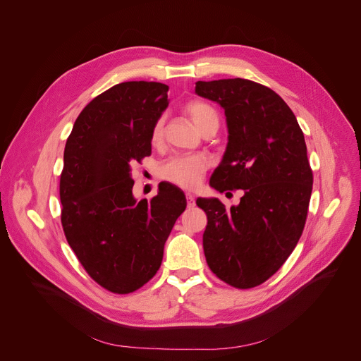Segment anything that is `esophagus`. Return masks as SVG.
Here are the masks:
<instances>
[{
	"label": "esophagus",
	"instance_id": "esophagus-1",
	"mask_svg": "<svg viewBox=\"0 0 361 361\" xmlns=\"http://www.w3.org/2000/svg\"><path fill=\"white\" fill-rule=\"evenodd\" d=\"M185 198H187V207H188V209H192L194 205H195V200H194V197H192L191 194H187V195H185Z\"/></svg>",
	"mask_w": 361,
	"mask_h": 361
}]
</instances>
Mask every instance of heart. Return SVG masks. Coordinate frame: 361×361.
<instances>
[{
  "label": "heart",
  "mask_w": 361,
  "mask_h": 361,
  "mask_svg": "<svg viewBox=\"0 0 361 361\" xmlns=\"http://www.w3.org/2000/svg\"><path fill=\"white\" fill-rule=\"evenodd\" d=\"M185 113L194 123V126L204 133L209 128L219 127V114L214 107L200 99L190 101L184 107ZM166 117L161 116L152 126L151 144L160 145L164 140ZM210 169V160L201 154L191 156H176L167 160L160 167V177L171 184H176L184 190H195L201 185L205 173Z\"/></svg>",
  "instance_id": "obj_1"
}]
</instances>
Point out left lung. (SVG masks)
<instances>
[{
    "mask_svg": "<svg viewBox=\"0 0 361 361\" xmlns=\"http://www.w3.org/2000/svg\"><path fill=\"white\" fill-rule=\"evenodd\" d=\"M195 92L219 102L228 128L210 185L244 190L230 210L217 198H197L207 214L205 260L235 288L260 286L286 263L304 230L313 190L304 134L284 99L259 82L197 81Z\"/></svg>",
    "mask_w": 361,
    "mask_h": 361,
    "instance_id": "8db88e82",
    "label": "left lung"
}]
</instances>
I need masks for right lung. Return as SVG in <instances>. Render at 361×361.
I'll return each instance as SVG.
<instances>
[{"mask_svg":"<svg viewBox=\"0 0 361 361\" xmlns=\"http://www.w3.org/2000/svg\"><path fill=\"white\" fill-rule=\"evenodd\" d=\"M167 91L154 81L109 88L84 107L66 142L63 230L88 276L116 294L133 293L156 276L187 205L170 183L149 201L133 195L131 166L151 154V130L169 106Z\"/></svg>","mask_w":361,"mask_h":361,"instance_id":"obj_1","label":"right lung"}]
</instances>
